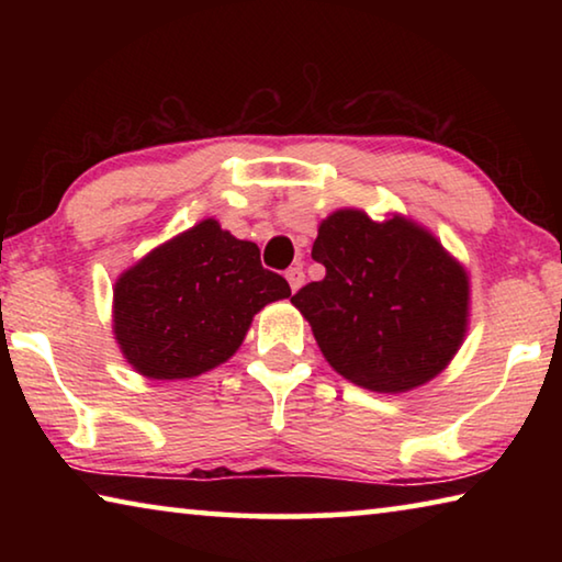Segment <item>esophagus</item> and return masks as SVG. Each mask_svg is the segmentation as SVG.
I'll return each instance as SVG.
<instances>
[{
    "label": "esophagus",
    "instance_id": "esophagus-1",
    "mask_svg": "<svg viewBox=\"0 0 562 562\" xmlns=\"http://www.w3.org/2000/svg\"><path fill=\"white\" fill-rule=\"evenodd\" d=\"M284 278H288L292 292H297L302 288V282H304V272H302L300 265H294V268H290L288 272H284Z\"/></svg>",
    "mask_w": 562,
    "mask_h": 562
}]
</instances>
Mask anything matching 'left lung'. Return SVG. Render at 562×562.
<instances>
[{
	"label": "left lung",
	"mask_w": 562,
	"mask_h": 562,
	"mask_svg": "<svg viewBox=\"0 0 562 562\" xmlns=\"http://www.w3.org/2000/svg\"><path fill=\"white\" fill-rule=\"evenodd\" d=\"M312 258L327 274L290 302L349 382L402 394L441 374L463 345L469 274L426 227L345 207L322 221Z\"/></svg>",
	"instance_id": "obj_1"
}]
</instances>
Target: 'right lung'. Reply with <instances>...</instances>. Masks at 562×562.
<instances>
[{
	"label": "right lung",
	"mask_w": 562,
	"mask_h": 562,
	"mask_svg": "<svg viewBox=\"0 0 562 562\" xmlns=\"http://www.w3.org/2000/svg\"><path fill=\"white\" fill-rule=\"evenodd\" d=\"M284 297L290 284L262 268L258 245L207 217L121 274L113 335L138 374L190 379L231 359L252 317Z\"/></svg>",
	"instance_id": "obj_1"
}]
</instances>
